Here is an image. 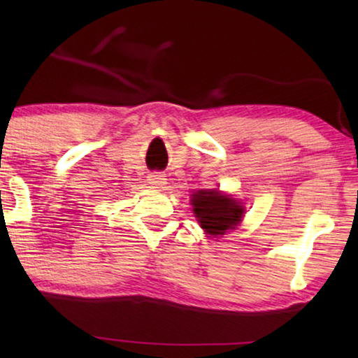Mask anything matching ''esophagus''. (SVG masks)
<instances>
[{
  "label": "esophagus",
  "mask_w": 358,
  "mask_h": 358,
  "mask_svg": "<svg viewBox=\"0 0 358 358\" xmlns=\"http://www.w3.org/2000/svg\"><path fill=\"white\" fill-rule=\"evenodd\" d=\"M148 182L153 185V187L161 189L163 185H166V176L161 174V173H151L148 176Z\"/></svg>",
  "instance_id": "34e87169"
}]
</instances>
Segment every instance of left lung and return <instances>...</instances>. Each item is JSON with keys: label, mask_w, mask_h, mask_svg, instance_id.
Wrapping results in <instances>:
<instances>
[{"label": "left lung", "mask_w": 358, "mask_h": 358, "mask_svg": "<svg viewBox=\"0 0 358 358\" xmlns=\"http://www.w3.org/2000/svg\"><path fill=\"white\" fill-rule=\"evenodd\" d=\"M194 213L200 227L208 234L218 236L224 234L227 229H233L241 222L244 208L228 195L220 194L218 190H199L192 200Z\"/></svg>", "instance_id": "1"}]
</instances>
